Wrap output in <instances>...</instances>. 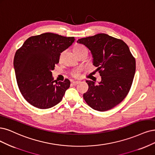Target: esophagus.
<instances>
[{
  "label": "esophagus",
  "instance_id": "obj_1",
  "mask_svg": "<svg viewBox=\"0 0 155 155\" xmlns=\"http://www.w3.org/2000/svg\"><path fill=\"white\" fill-rule=\"evenodd\" d=\"M80 82L79 81H73L72 82V84H73V85H76L77 84H78V83H79Z\"/></svg>",
  "mask_w": 155,
  "mask_h": 155
}]
</instances>
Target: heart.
<instances>
[{"label": "heart", "mask_w": 155, "mask_h": 155, "mask_svg": "<svg viewBox=\"0 0 155 155\" xmlns=\"http://www.w3.org/2000/svg\"><path fill=\"white\" fill-rule=\"evenodd\" d=\"M84 49H87L86 47L83 46V45H76L74 48V51H81V50H84ZM79 73H80V71L78 69V70H76V71H74V72L72 73V75L74 77L78 78V77L79 76Z\"/></svg>", "instance_id": "1"}]
</instances>
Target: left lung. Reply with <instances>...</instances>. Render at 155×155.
<instances>
[{
  "mask_svg": "<svg viewBox=\"0 0 155 155\" xmlns=\"http://www.w3.org/2000/svg\"><path fill=\"white\" fill-rule=\"evenodd\" d=\"M92 53L101 81L87 80L86 103L95 110L104 111L119 104L129 92L135 74V59L124 41L104 33L79 39Z\"/></svg>",
  "mask_w": 155,
  "mask_h": 155,
  "instance_id": "obj_1",
  "label": "left lung"
}]
</instances>
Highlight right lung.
<instances>
[{"mask_svg": "<svg viewBox=\"0 0 155 155\" xmlns=\"http://www.w3.org/2000/svg\"><path fill=\"white\" fill-rule=\"evenodd\" d=\"M75 41L74 37L45 33L29 37L16 52L13 66L20 91L36 108L47 109L59 103L71 81H54L52 71L60 53Z\"/></svg>", "mask_w": 155, "mask_h": 155, "instance_id": "add662e5", "label": "right lung"}]
</instances>
